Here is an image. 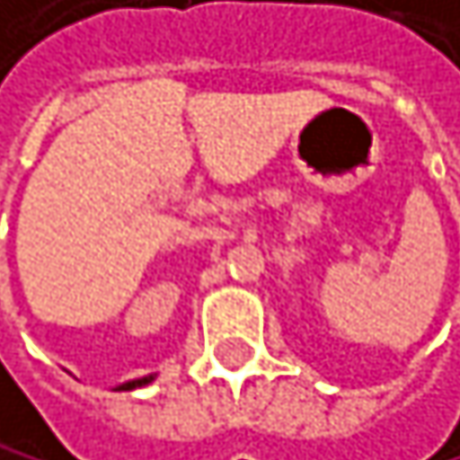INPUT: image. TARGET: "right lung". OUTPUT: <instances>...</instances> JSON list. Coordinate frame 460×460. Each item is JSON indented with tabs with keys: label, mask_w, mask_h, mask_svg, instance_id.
Wrapping results in <instances>:
<instances>
[{
	"label": "right lung",
	"mask_w": 460,
	"mask_h": 460,
	"mask_svg": "<svg viewBox=\"0 0 460 460\" xmlns=\"http://www.w3.org/2000/svg\"><path fill=\"white\" fill-rule=\"evenodd\" d=\"M146 382H152V376H144V379H135V382H127V385H121L124 390H132V387H141V385H146Z\"/></svg>",
	"instance_id": "obj_1"
}]
</instances>
